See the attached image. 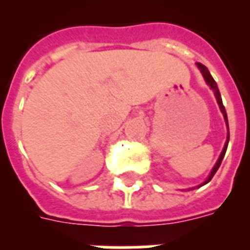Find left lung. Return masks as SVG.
<instances>
[{
    "mask_svg": "<svg viewBox=\"0 0 250 250\" xmlns=\"http://www.w3.org/2000/svg\"><path fill=\"white\" fill-rule=\"evenodd\" d=\"M196 66L198 67V70L201 71L202 76H204V79H205L206 84L213 89L214 92V96H215V98H217V102H218V106H219V109H221L222 114H223V118H225V121H226V125H227V140H226L225 143V146H223V150H222L221 153V156H219V158H218L217 161V164L214 165V167L211 168V171H210V174L209 176L206 178V180L202 184H200V186H197V188H200V187L202 186H205V184H208V183L213 179L214 174L217 172V170L219 168V166H221L222 164V160H223V157H225L226 154V150H227V146H229V119H227V113H226V109H225V106H223V102H222V97H221V93H219V89H218V85L217 83H215V80L213 79V76L210 75V72L209 70H208V67L206 66H204V64L201 63H196ZM192 189H194V188H192Z\"/></svg>",
    "mask_w": 250,
    "mask_h": 250,
    "instance_id": "1",
    "label": "left lung"
}]
</instances>
